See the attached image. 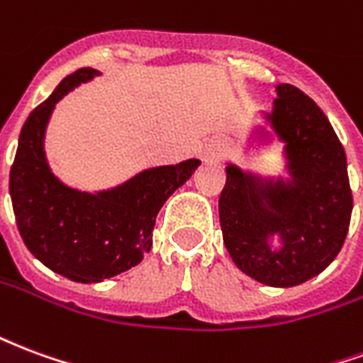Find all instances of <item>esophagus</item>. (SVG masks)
I'll return each instance as SVG.
<instances>
[{
	"instance_id": "obj_1",
	"label": "esophagus",
	"mask_w": 363,
	"mask_h": 363,
	"mask_svg": "<svg viewBox=\"0 0 363 363\" xmlns=\"http://www.w3.org/2000/svg\"><path fill=\"white\" fill-rule=\"evenodd\" d=\"M225 153H228V142L225 140H213L204 147L202 157H204V161H220Z\"/></svg>"
}]
</instances>
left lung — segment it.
I'll list each match as a JSON object with an SVG mask.
<instances>
[{"label":"left lung","mask_w":363,"mask_h":363,"mask_svg":"<svg viewBox=\"0 0 363 363\" xmlns=\"http://www.w3.org/2000/svg\"><path fill=\"white\" fill-rule=\"evenodd\" d=\"M268 120L286 142L294 182L260 184L228 165L220 223L231 259L247 276L272 288H291L336 259L354 198L342 143L313 99L280 83ZM274 233L284 239L278 253L266 245Z\"/></svg>","instance_id":"1"}]
</instances>
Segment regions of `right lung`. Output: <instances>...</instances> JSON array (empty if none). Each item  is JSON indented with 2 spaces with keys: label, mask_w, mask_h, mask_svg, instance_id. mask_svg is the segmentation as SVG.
Segmentation results:
<instances>
[{
  "label": "right lung",
  "mask_w": 363,
  "mask_h": 363,
  "mask_svg": "<svg viewBox=\"0 0 363 363\" xmlns=\"http://www.w3.org/2000/svg\"><path fill=\"white\" fill-rule=\"evenodd\" d=\"M99 72L82 67L64 77L28 114L9 173L15 221L36 259L69 280L91 284L135 267L151 249L161 206L189 181L198 159L143 171L118 189L89 194L67 189L50 173L43 150L54 104Z\"/></svg>",
  "instance_id": "add662e5"
}]
</instances>
